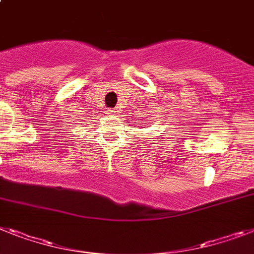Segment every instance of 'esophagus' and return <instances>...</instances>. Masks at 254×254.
Instances as JSON below:
<instances>
[{"label":"esophagus","mask_w":254,"mask_h":254,"mask_svg":"<svg viewBox=\"0 0 254 254\" xmlns=\"http://www.w3.org/2000/svg\"><path fill=\"white\" fill-rule=\"evenodd\" d=\"M107 114L108 115H116V110H114V108H108Z\"/></svg>","instance_id":"esophagus-1"}]
</instances>
